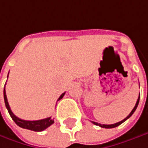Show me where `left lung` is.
I'll return each instance as SVG.
<instances>
[{
	"label": "left lung",
	"mask_w": 148,
	"mask_h": 148,
	"mask_svg": "<svg viewBox=\"0 0 148 148\" xmlns=\"http://www.w3.org/2000/svg\"><path fill=\"white\" fill-rule=\"evenodd\" d=\"M139 100H140V96H139V97H138V99H137V101H136V105H135L134 108H133V109H132V111L130 112V114H129L125 119H124L123 120H121L120 122L115 123V124H113V125H101V124H98V123H97V122H93V121H92V123H93L94 125H98V126H100V127H102V128H106V129H110V128L117 127V126H119V125H121L122 123H124L125 120H127L128 119H129L132 114L135 113V111H136V108H137V106H138V104H139Z\"/></svg>",
	"instance_id": "left-lung-1"
}]
</instances>
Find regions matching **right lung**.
Instances as JSON below:
<instances>
[{
  "label": "right lung",
  "mask_w": 148,
  "mask_h": 148,
  "mask_svg": "<svg viewBox=\"0 0 148 148\" xmlns=\"http://www.w3.org/2000/svg\"><path fill=\"white\" fill-rule=\"evenodd\" d=\"M8 77V76H7ZM6 86V85H5ZM4 101H5V104H6V107H7V110H8V113L10 114V116L12 117V119H13V121L21 128H23V129H27V130H33V131H42L44 130H46L47 127H49L50 125H51L53 123H54V120L51 119V117L47 118V119H40V120H34V121H29V120H23V119H21L19 118H18L17 116H15L13 113L12 112L11 108H10V106L8 104V101H7V95H6V90L4 89ZM65 92L62 93L59 97V98L58 99V101L61 100L63 96H64Z\"/></svg>",
  "instance_id": "obj_1"
}]
</instances>
